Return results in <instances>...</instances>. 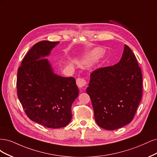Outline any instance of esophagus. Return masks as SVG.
I'll return each instance as SVG.
<instances>
[{"label": "esophagus", "instance_id": "34e87169", "mask_svg": "<svg viewBox=\"0 0 157 157\" xmlns=\"http://www.w3.org/2000/svg\"><path fill=\"white\" fill-rule=\"evenodd\" d=\"M76 84L79 88H83L86 85V80L84 78H78L76 79Z\"/></svg>", "mask_w": 157, "mask_h": 157}]
</instances>
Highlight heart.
I'll return each instance as SVG.
<instances>
[{"instance_id": "b5f03b06", "label": "heart", "mask_w": 157, "mask_h": 157, "mask_svg": "<svg viewBox=\"0 0 157 157\" xmlns=\"http://www.w3.org/2000/svg\"><path fill=\"white\" fill-rule=\"evenodd\" d=\"M102 53H103L102 49H95L94 51H93V52L91 53V55H90V57L88 58V59L86 60V62L90 63V62L93 61V60H94L97 58H98V57H100V55L102 54Z\"/></svg>"}]
</instances>
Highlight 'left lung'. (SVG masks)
I'll return each instance as SVG.
<instances>
[{"mask_svg":"<svg viewBox=\"0 0 157 157\" xmlns=\"http://www.w3.org/2000/svg\"><path fill=\"white\" fill-rule=\"evenodd\" d=\"M86 91L100 127L113 130L132 121L142 97V74L128 45L118 63L93 71Z\"/></svg>","mask_w":157,"mask_h":157,"instance_id":"1","label":"left lung"}]
</instances>
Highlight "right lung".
I'll return each instance as SVG.
<instances>
[{
	"instance_id": "add662e5",
	"label": "right lung",
	"mask_w": 157,
	"mask_h": 157,
	"mask_svg": "<svg viewBox=\"0 0 157 157\" xmlns=\"http://www.w3.org/2000/svg\"><path fill=\"white\" fill-rule=\"evenodd\" d=\"M59 42L44 40L34 44L17 70V93L27 117L51 128L67 126L72 115L71 106L79 90L73 77L55 74L44 58Z\"/></svg>"
}]
</instances>
